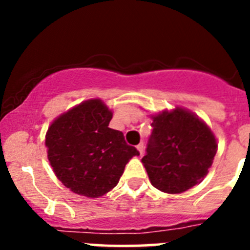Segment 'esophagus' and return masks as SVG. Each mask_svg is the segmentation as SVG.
<instances>
[{
    "label": "esophagus",
    "mask_w": 250,
    "mask_h": 250,
    "mask_svg": "<svg viewBox=\"0 0 250 250\" xmlns=\"http://www.w3.org/2000/svg\"><path fill=\"white\" fill-rule=\"evenodd\" d=\"M136 149L139 150V152H140V154H143V152H144V143L141 141L140 144H139L138 146H136Z\"/></svg>",
    "instance_id": "obj_1"
}]
</instances>
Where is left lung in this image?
Returning a JSON list of instances; mask_svg holds the SVG:
<instances>
[{
    "label": "left lung",
    "instance_id": "left-lung-1",
    "mask_svg": "<svg viewBox=\"0 0 250 250\" xmlns=\"http://www.w3.org/2000/svg\"><path fill=\"white\" fill-rule=\"evenodd\" d=\"M152 132L141 161L160 191H187L207 176L216 154V139L204 121L176 107L152 116Z\"/></svg>",
    "mask_w": 250,
    "mask_h": 250
}]
</instances>
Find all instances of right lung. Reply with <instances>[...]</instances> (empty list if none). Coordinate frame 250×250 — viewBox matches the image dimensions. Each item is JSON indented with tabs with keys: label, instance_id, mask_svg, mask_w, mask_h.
I'll return each instance as SVG.
<instances>
[{
	"label": "right lung",
	"instance_id": "right-lung-1",
	"mask_svg": "<svg viewBox=\"0 0 250 250\" xmlns=\"http://www.w3.org/2000/svg\"><path fill=\"white\" fill-rule=\"evenodd\" d=\"M111 110L99 99L60 115L46 132L47 158L57 179L79 195L99 198L120 180L125 165L139 155L124 134L110 129Z\"/></svg>",
	"mask_w": 250,
	"mask_h": 250
}]
</instances>
